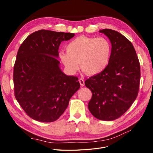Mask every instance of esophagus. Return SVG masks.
Instances as JSON below:
<instances>
[{
  "label": "esophagus",
  "instance_id": "34e87169",
  "mask_svg": "<svg viewBox=\"0 0 153 153\" xmlns=\"http://www.w3.org/2000/svg\"><path fill=\"white\" fill-rule=\"evenodd\" d=\"M79 82H80V84L81 85V86H84V85H85V84H84V79H83V78H80L79 79Z\"/></svg>",
  "mask_w": 153,
  "mask_h": 153
}]
</instances>
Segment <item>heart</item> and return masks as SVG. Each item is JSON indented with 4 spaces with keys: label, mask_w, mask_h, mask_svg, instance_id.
Instances as JSON below:
<instances>
[{
    "label": "heart",
    "mask_w": 153,
    "mask_h": 153,
    "mask_svg": "<svg viewBox=\"0 0 153 153\" xmlns=\"http://www.w3.org/2000/svg\"><path fill=\"white\" fill-rule=\"evenodd\" d=\"M66 51L60 52L59 58L69 72L75 73L79 63L83 72L94 76L102 73L108 66L112 46L103 37L81 36L67 45Z\"/></svg>",
    "instance_id": "b5f03b06"
}]
</instances>
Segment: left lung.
I'll return each mask as SVG.
<instances>
[{"label":"left lung","mask_w":153,"mask_h":153,"mask_svg":"<svg viewBox=\"0 0 153 153\" xmlns=\"http://www.w3.org/2000/svg\"><path fill=\"white\" fill-rule=\"evenodd\" d=\"M109 38L112 54L108 66L85 81L92 92L88 108L102 121H113L123 115L137 98L140 80V66L131 41L119 32L100 30Z\"/></svg>","instance_id":"1"}]
</instances>
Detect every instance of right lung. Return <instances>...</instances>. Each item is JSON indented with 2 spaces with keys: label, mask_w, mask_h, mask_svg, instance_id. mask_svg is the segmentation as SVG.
Here are the masks:
<instances>
[{
  "label": "right lung",
  "mask_w": 153,
  "mask_h": 153,
  "mask_svg": "<svg viewBox=\"0 0 153 153\" xmlns=\"http://www.w3.org/2000/svg\"><path fill=\"white\" fill-rule=\"evenodd\" d=\"M73 33L39 30L22 43L13 70L15 98L29 116L43 123L57 120L80 87L78 78L59 68L61 43Z\"/></svg>",
  "instance_id": "add662e5"
}]
</instances>
